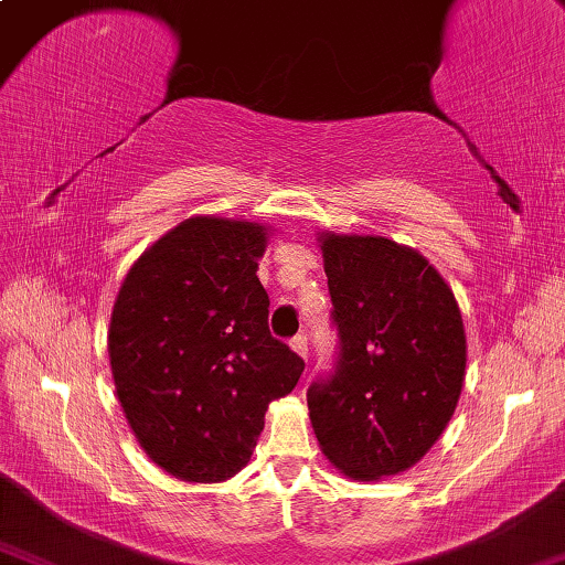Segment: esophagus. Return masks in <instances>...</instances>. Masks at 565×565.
Masks as SVG:
<instances>
[{
	"label": "esophagus",
	"instance_id": "34e87169",
	"mask_svg": "<svg viewBox=\"0 0 565 565\" xmlns=\"http://www.w3.org/2000/svg\"><path fill=\"white\" fill-rule=\"evenodd\" d=\"M290 348L298 352L302 360H308V338H305V334H295V338L290 340Z\"/></svg>",
	"mask_w": 565,
	"mask_h": 565
}]
</instances>
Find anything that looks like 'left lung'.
Masks as SVG:
<instances>
[{
  "label": "left lung",
  "instance_id": "1",
  "mask_svg": "<svg viewBox=\"0 0 565 565\" xmlns=\"http://www.w3.org/2000/svg\"><path fill=\"white\" fill-rule=\"evenodd\" d=\"M340 334L332 377L308 390L324 457L354 481L407 471L447 429L467 374L457 298L414 247L318 235Z\"/></svg>",
  "mask_w": 565,
  "mask_h": 565
}]
</instances>
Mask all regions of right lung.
I'll return each instance as SVG.
<instances>
[{
	"mask_svg": "<svg viewBox=\"0 0 565 565\" xmlns=\"http://www.w3.org/2000/svg\"><path fill=\"white\" fill-rule=\"evenodd\" d=\"M267 225L195 215L148 247L118 288L108 360L128 427L156 467L191 483L235 477L273 399L305 362L267 330L257 260Z\"/></svg>",
	"mask_w": 565,
	"mask_h": 565,
	"instance_id": "right-lung-1",
	"label": "right lung"
}]
</instances>
